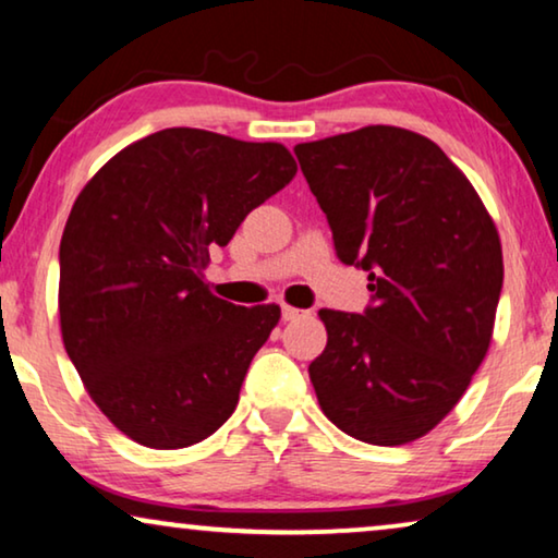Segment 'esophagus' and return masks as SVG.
<instances>
[{"label":"esophagus","mask_w":558,"mask_h":558,"mask_svg":"<svg viewBox=\"0 0 558 558\" xmlns=\"http://www.w3.org/2000/svg\"><path fill=\"white\" fill-rule=\"evenodd\" d=\"M302 317H310V312L307 310L289 307V304H284V307H281V319H284V323H294V319H302Z\"/></svg>","instance_id":"obj_1"}]
</instances>
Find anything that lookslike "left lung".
Listing matches in <instances>:
<instances>
[{
	"instance_id": "1",
	"label": "left lung",
	"mask_w": 558,
	"mask_h": 558,
	"mask_svg": "<svg viewBox=\"0 0 558 558\" xmlns=\"http://www.w3.org/2000/svg\"><path fill=\"white\" fill-rule=\"evenodd\" d=\"M342 264L368 271L363 315L319 310L310 380L325 416L378 447L432 432L490 348L502 289L493 218L452 159L399 126L296 144Z\"/></svg>"
}]
</instances>
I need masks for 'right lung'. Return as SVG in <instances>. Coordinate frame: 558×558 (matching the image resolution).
<instances>
[{
  "instance_id": "right-lung-1",
  "label": "right lung",
  "mask_w": 558,
  "mask_h": 558,
  "mask_svg": "<svg viewBox=\"0 0 558 558\" xmlns=\"http://www.w3.org/2000/svg\"><path fill=\"white\" fill-rule=\"evenodd\" d=\"M294 174L277 142L178 126L129 144L75 197L60 241V332L90 399L129 439L190 447L233 414L281 310L218 300L203 269Z\"/></svg>"
}]
</instances>
